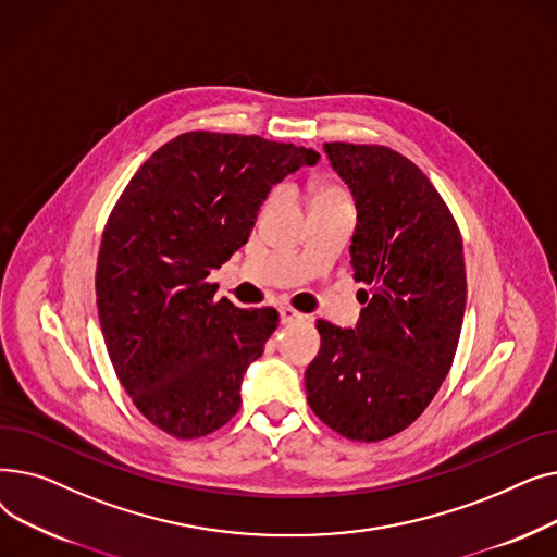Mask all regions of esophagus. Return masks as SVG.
<instances>
[{
  "label": "esophagus",
  "instance_id": "1",
  "mask_svg": "<svg viewBox=\"0 0 557 557\" xmlns=\"http://www.w3.org/2000/svg\"><path fill=\"white\" fill-rule=\"evenodd\" d=\"M280 320H282V325H290V323H300V320H305V315L298 313L296 309H290V307H282L280 309Z\"/></svg>",
  "mask_w": 557,
  "mask_h": 557
}]
</instances>
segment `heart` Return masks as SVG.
Here are the masks:
<instances>
[{"label": "heart", "instance_id": "b5f03b06", "mask_svg": "<svg viewBox=\"0 0 557 557\" xmlns=\"http://www.w3.org/2000/svg\"><path fill=\"white\" fill-rule=\"evenodd\" d=\"M325 200H345V196H343L341 189H336V187H332V185H320V187H315L313 194H311V205H313V202H325Z\"/></svg>", "mask_w": 557, "mask_h": 557}]
</instances>
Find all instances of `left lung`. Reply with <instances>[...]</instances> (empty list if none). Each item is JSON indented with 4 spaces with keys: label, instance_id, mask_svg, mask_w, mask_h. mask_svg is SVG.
<instances>
[{
    "label": "left lung",
    "instance_id": "8db88e82",
    "mask_svg": "<svg viewBox=\"0 0 557 557\" xmlns=\"http://www.w3.org/2000/svg\"><path fill=\"white\" fill-rule=\"evenodd\" d=\"M355 198V280L366 305L355 327L318 320L305 372L311 411L361 443L416 422L451 368L465 313L462 239L426 175L388 146L325 144Z\"/></svg>",
    "mask_w": 557,
    "mask_h": 557
}]
</instances>
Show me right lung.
I'll use <instances>...</instances> for the list:
<instances>
[{
  "label": "right lung",
  "instance_id": "1",
  "mask_svg": "<svg viewBox=\"0 0 557 557\" xmlns=\"http://www.w3.org/2000/svg\"><path fill=\"white\" fill-rule=\"evenodd\" d=\"M318 160L296 144L194 131L158 149L116 200L97 263L99 323L122 386L169 435H208L239 411L244 374L280 315L214 300L208 275L248 242L269 191Z\"/></svg>",
  "mask_w": 557,
  "mask_h": 557
}]
</instances>
